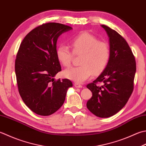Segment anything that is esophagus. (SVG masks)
<instances>
[{"label": "esophagus", "instance_id": "1", "mask_svg": "<svg viewBox=\"0 0 146 146\" xmlns=\"http://www.w3.org/2000/svg\"><path fill=\"white\" fill-rule=\"evenodd\" d=\"M74 86L76 88H82V85L80 84H78V83H75L74 84Z\"/></svg>", "mask_w": 146, "mask_h": 146}]
</instances>
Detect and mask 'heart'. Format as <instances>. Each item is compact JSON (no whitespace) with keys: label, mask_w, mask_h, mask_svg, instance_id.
Instances as JSON below:
<instances>
[{"label":"heart","mask_w":146,"mask_h":146,"mask_svg":"<svg viewBox=\"0 0 146 146\" xmlns=\"http://www.w3.org/2000/svg\"><path fill=\"white\" fill-rule=\"evenodd\" d=\"M71 50L66 45L57 48L56 56L59 62L64 67H69L72 62L73 54L80 55L78 67L65 70L63 75L68 79L81 83L92 75L101 73L110 61L111 50L109 44L100 41L98 38L88 32H82L71 38Z\"/></svg>","instance_id":"obj_1"}]
</instances>
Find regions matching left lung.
<instances>
[{
    "mask_svg": "<svg viewBox=\"0 0 146 146\" xmlns=\"http://www.w3.org/2000/svg\"><path fill=\"white\" fill-rule=\"evenodd\" d=\"M110 37L111 56L106 69L87 85L92 96L87 102L91 113L100 118L115 115L127 104L134 88L135 56L127 42L108 26L102 25ZM101 82L100 86L98 84Z\"/></svg>",
    "mask_w": 146,
    "mask_h": 146,
    "instance_id": "obj_1",
    "label": "left lung"
}]
</instances>
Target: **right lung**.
Segmentation results:
<instances>
[{"mask_svg":"<svg viewBox=\"0 0 146 146\" xmlns=\"http://www.w3.org/2000/svg\"><path fill=\"white\" fill-rule=\"evenodd\" d=\"M72 29L68 25L47 23L30 31L19 45L15 60L18 91L25 104L38 115L48 116L63 104L70 80H55L61 67L56 56L59 36Z\"/></svg>","mask_w":146,"mask_h":146,"instance_id":"obj_1","label":"right lung"}]
</instances>
